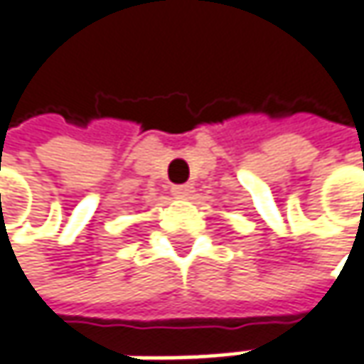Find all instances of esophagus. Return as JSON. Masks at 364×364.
<instances>
[{
    "mask_svg": "<svg viewBox=\"0 0 364 364\" xmlns=\"http://www.w3.org/2000/svg\"><path fill=\"white\" fill-rule=\"evenodd\" d=\"M173 196H177V198H189L191 193H193V185H189V183H185V185H173Z\"/></svg>",
    "mask_w": 364,
    "mask_h": 364,
    "instance_id": "obj_1",
    "label": "esophagus"
}]
</instances>
